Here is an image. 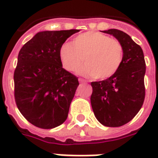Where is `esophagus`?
Segmentation results:
<instances>
[{"mask_svg":"<svg viewBox=\"0 0 158 158\" xmlns=\"http://www.w3.org/2000/svg\"><path fill=\"white\" fill-rule=\"evenodd\" d=\"M78 81H79L80 83H87V81L84 80V79H81V78H79V79H78Z\"/></svg>","mask_w":158,"mask_h":158,"instance_id":"obj_1","label":"esophagus"}]
</instances>
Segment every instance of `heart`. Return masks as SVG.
Here are the masks:
<instances>
[{"mask_svg": "<svg viewBox=\"0 0 158 158\" xmlns=\"http://www.w3.org/2000/svg\"><path fill=\"white\" fill-rule=\"evenodd\" d=\"M59 59L64 68L77 71L83 61L79 73L95 79H106L117 72L123 59V48L119 41L95 31L77 35L73 42L60 47Z\"/></svg>", "mask_w": 158, "mask_h": 158, "instance_id": "b5f03b06", "label": "heart"}]
</instances>
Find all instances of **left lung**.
<instances>
[{
  "mask_svg": "<svg viewBox=\"0 0 158 158\" xmlns=\"http://www.w3.org/2000/svg\"><path fill=\"white\" fill-rule=\"evenodd\" d=\"M113 35L123 48V59L116 73L104 81H93L91 105L95 117L106 127L130 122L144 103L145 62L140 46L117 29L101 31Z\"/></svg>",
  "mask_w": 158,
  "mask_h": 158,
  "instance_id": "1",
  "label": "left lung"
}]
</instances>
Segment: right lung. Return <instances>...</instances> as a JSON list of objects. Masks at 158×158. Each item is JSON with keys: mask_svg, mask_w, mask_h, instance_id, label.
<instances>
[{"mask_svg": "<svg viewBox=\"0 0 158 158\" xmlns=\"http://www.w3.org/2000/svg\"><path fill=\"white\" fill-rule=\"evenodd\" d=\"M79 30L38 32L20 49L14 71L17 106L34 126L50 129L67 119L78 78L64 70L60 47Z\"/></svg>", "mask_w": 158, "mask_h": 158, "instance_id": "add662e5", "label": "right lung"}]
</instances>
